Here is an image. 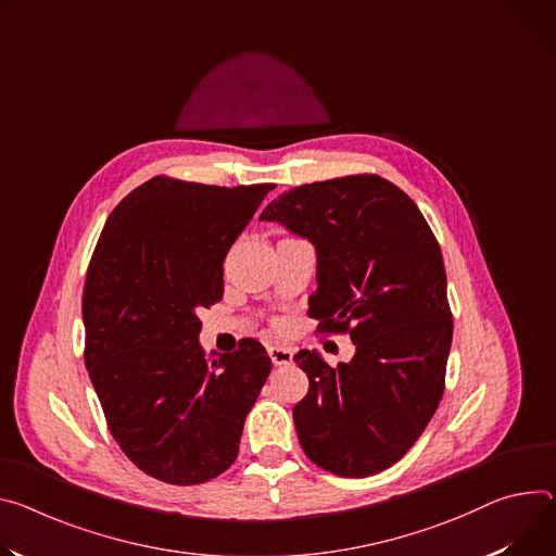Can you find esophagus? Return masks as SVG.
<instances>
[{"mask_svg": "<svg viewBox=\"0 0 556 556\" xmlns=\"http://www.w3.org/2000/svg\"><path fill=\"white\" fill-rule=\"evenodd\" d=\"M268 357L275 366H288L292 364V350L281 345H268Z\"/></svg>", "mask_w": 556, "mask_h": 556, "instance_id": "34e87169", "label": "esophagus"}]
</instances>
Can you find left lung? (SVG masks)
<instances>
[{
	"label": "left lung",
	"mask_w": 556,
	"mask_h": 556,
	"mask_svg": "<svg viewBox=\"0 0 556 556\" xmlns=\"http://www.w3.org/2000/svg\"><path fill=\"white\" fill-rule=\"evenodd\" d=\"M260 219L313 241L308 315L357 348L337 368L315 350L294 355L311 381L292 408L299 443L332 475H377L415 445L443 394L452 313L441 248L415 201L379 175L296 186Z\"/></svg>",
	"instance_id": "1"
}]
</instances>
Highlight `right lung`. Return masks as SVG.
I'll list each match as a JSON object with an SVG mask.
<instances>
[{"label": "right lung", "mask_w": 556, "mask_h": 556, "mask_svg": "<svg viewBox=\"0 0 556 556\" xmlns=\"http://www.w3.org/2000/svg\"><path fill=\"white\" fill-rule=\"evenodd\" d=\"M273 184L153 177L111 213L84 283L86 370L109 430L146 475L197 485L232 466L273 362L257 339L208 362L197 313Z\"/></svg>", "instance_id": "right-lung-1"}]
</instances>
